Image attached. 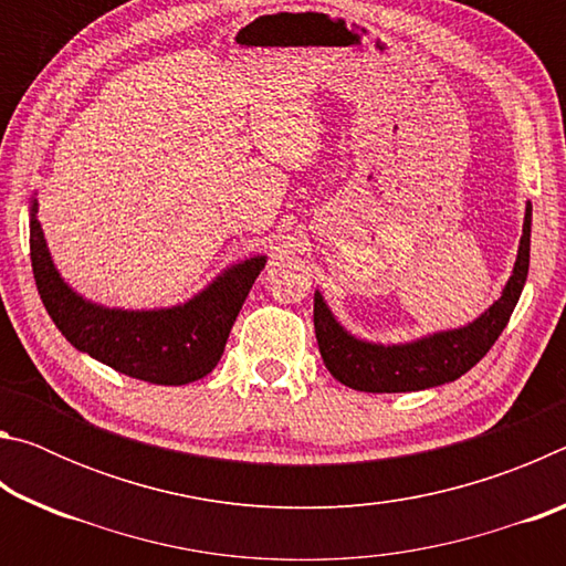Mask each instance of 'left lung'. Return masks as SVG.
I'll return each instance as SVG.
<instances>
[{"label": "left lung", "mask_w": 566, "mask_h": 566, "mask_svg": "<svg viewBox=\"0 0 566 566\" xmlns=\"http://www.w3.org/2000/svg\"><path fill=\"white\" fill-rule=\"evenodd\" d=\"M532 205L526 202L520 252L510 282L490 310L467 327L434 332L407 344H375L357 339L334 319L319 292H314V332L319 354L334 379L357 391H419L454 381L492 349L510 322L530 272Z\"/></svg>", "instance_id": "left-lung-1"}]
</instances>
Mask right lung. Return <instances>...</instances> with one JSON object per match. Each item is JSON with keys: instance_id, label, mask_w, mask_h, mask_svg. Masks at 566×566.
Masks as SVG:
<instances>
[{"instance_id": "add662e5", "label": "right lung", "mask_w": 566, "mask_h": 566, "mask_svg": "<svg viewBox=\"0 0 566 566\" xmlns=\"http://www.w3.org/2000/svg\"><path fill=\"white\" fill-rule=\"evenodd\" d=\"M30 207V252L36 290L66 342L122 375L149 385L179 387L207 377L222 357L224 344L249 290L264 270L256 254L227 266L189 302L167 310H109L76 294L52 262L50 247Z\"/></svg>"}]
</instances>
